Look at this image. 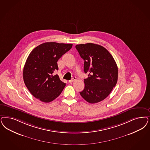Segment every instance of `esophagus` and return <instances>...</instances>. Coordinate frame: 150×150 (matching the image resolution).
<instances>
[{"label": "esophagus", "mask_w": 150, "mask_h": 150, "mask_svg": "<svg viewBox=\"0 0 150 150\" xmlns=\"http://www.w3.org/2000/svg\"><path fill=\"white\" fill-rule=\"evenodd\" d=\"M76 77H74V78H72V79L71 80H69V83H72L76 80Z\"/></svg>", "instance_id": "1"}]
</instances>
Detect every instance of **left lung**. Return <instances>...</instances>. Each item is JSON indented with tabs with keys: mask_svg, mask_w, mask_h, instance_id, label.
Here are the masks:
<instances>
[{
	"mask_svg": "<svg viewBox=\"0 0 150 150\" xmlns=\"http://www.w3.org/2000/svg\"><path fill=\"white\" fill-rule=\"evenodd\" d=\"M75 47L84 60V72L88 73L84 79V89L80 93L89 103H98L106 98L116 85L117 64L108 50L100 45L81 44Z\"/></svg>",
	"mask_w": 150,
	"mask_h": 150,
	"instance_id": "obj_1",
	"label": "left lung"
}]
</instances>
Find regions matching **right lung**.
I'll return each instance as SVG.
<instances>
[{
  "mask_svg": "<svg viewBox=\"0 0 150 150\" xmlns=\"http://www.w3.org/2000/svg\"><path fill=\"white\" fill-rule=\"evenodd\" d=\"M72 47V44L47 42L34 48L26 59L23 79L30 93L42 102L49 103L57 98L66 83L57 75V62Z\"/></svg>",
  "mask_w": 150,
  "mask_h": 150,
  "instance_id": "1",
  "label": "right lung"
}]
</instances>
